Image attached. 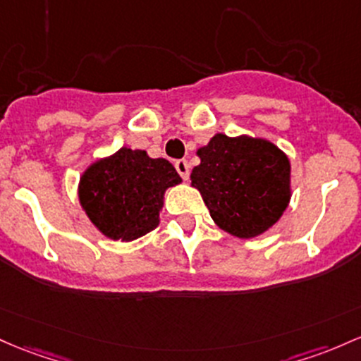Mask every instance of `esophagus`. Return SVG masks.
<instances>
[{"instance_id":"1","label":"esophagus","mask_w":361,"mask_h":361,"mask_svg":"<svg viewBox=\"0 0 361 361\" xmlns=\"http://www.w3.org/2000/svg\"><path fill=\"white\" fill-rule=\"evenodd\" d=\"M174 168H176L178 174H180V176L183 178V180H188V176H190V166H188L187 161H185V159L176 161V162H174Z\"/></svg>"}]
</instances>
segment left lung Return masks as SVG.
I'll return each instance as SVG.
<instances>
[{"label":"left lung","instance_id":"obj_1","mask_svg":"<svg viewBox=\"0 0 361 361\" xmlns=\"http://www.w3.org/2000/svg\"><path fill=\"white\" fill-rule=\"evenodd\" d=\"M200 164L190 180L214 223L238 238L272 228L291 199V164L272 142L217 133L197 150Z\"/></svg>","mask_w":361,"mask_h":361}]
</instances>
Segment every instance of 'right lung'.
Wrapping results in <instances>:
<instances>
[{
	"instance_id": "right-lung-1",
	"label": "right lung",
	"mask_w": 361,
	"mask_h": 361,
	"mask_svg": "<svg viewBox=\"0 0 361 361\" xmlns=\"http://www.w3.org/2000/svg\"><path fill=\"white\" fill-rule=\"evenodd\" d=\"M178 183L181 178L169 161L121 147L85 169L78 199L102 235L132 241L157 228L166 188Z\"/></svg>"
}]
</instances>
